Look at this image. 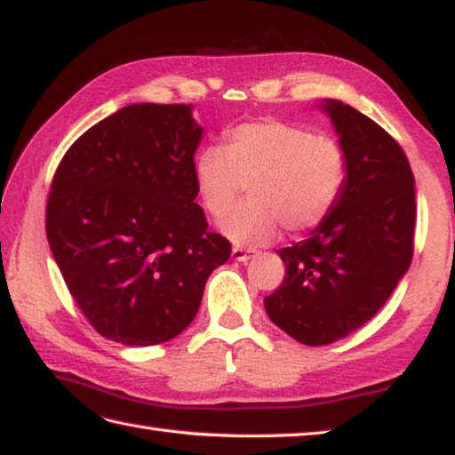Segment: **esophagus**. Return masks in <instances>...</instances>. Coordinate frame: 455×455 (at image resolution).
Instances as JSON below:
<instances>
[{
  "label": "esophagus",
  "instance_id": "esophagus-1",
  "mask_svg": "<svg viewBox=\"0 0 455 455\" xmlns=\"http://www.w3.org/2000/svg\"><path fill=\"white\" fill-rule=\"evenodd\" d=\"M257 255L255 250H245V247H234L231 250V257H234L235 261H247V259H253Z\"/></svg>",
  "mask_w": 455,
  "mask_h": 455
}]
</instances>
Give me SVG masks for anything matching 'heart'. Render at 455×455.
Instances as JSON below:
<instances>
[{
  "mask_svg": "<svg viewBox=\"0 0 455 455\" xmlns=\"http://www.w3.org/2000/svg\"><path fill=\"white\" fill-rule=\"evenodd\" d=\"M194 180L213 218L224 216L245 186L250 200L224 218L221 231L253 247L271 242L279 226L291 235L319 228L345 188L347 156L329 134L269 118L229 128L224 147L202 150Z\"/></svg>",
  "mask_w": 455,
  "mask_h": 455,
  "instance_id": "heart-1",
  "label": "heart"
}]
</instances>
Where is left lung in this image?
Here are the masks:
<instances>
[{
	"label": "left lung",
	"mask_w": 455,
	"mask_h": 455,
	"mask_svg": "<svg viewBox=\"0 0 455 455\" xmlns=\"http://www.w3.org/2000/svg\"><path fill=\"white\" fill-rule=\"evenodd\" d=\"M324 113L340 136L347 182L331 216L279 250L285 279L265 297L269 319L308 347L331 345L388 301L414 255V174L404 150L372 118L339 100Z\"/></svg>",
	"instance_id": "1"
}]
</instances>
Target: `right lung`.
<instances>
[{
	"label": "right lung",
	"instance_id": "obj_1",
	"mask_svg": "<svg viewBox=\"0 0 455 455\" xmlns=\"http://www.w3.org/2000/svg\"><path fill=\"white\" fill-rule=\"evenodd\" d=\"M192 105H131L91 126L59 162L45 229L68 293L92 329L162 345L198 313L231 255L196 204Z\"/></svg>",
	"mask_w": 455,
	"mask_h": 455
}]
</instances>
